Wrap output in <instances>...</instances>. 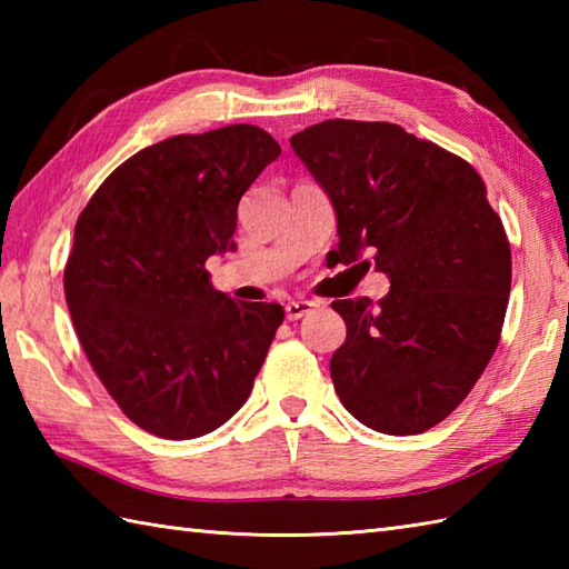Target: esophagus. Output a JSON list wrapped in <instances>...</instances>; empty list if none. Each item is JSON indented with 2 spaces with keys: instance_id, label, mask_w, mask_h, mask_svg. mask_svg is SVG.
Instances as JSON below:
<instances>
[{
  "instance_id": "34e87169",
  "label": "esophagus",
  "mask_w": 569,
  "mask_h": 569,
  "mask_svg": "<svg viewBox=\"0 0 569 569\" xmlns=\"http://www.w3.org/2000/svg\"><path fill=\"white\" fill-rule=\"evenodd\" d=\"M316 308H318L316 300H291V303H286V318L300 320L310 316V312H316Z\"/></svg>"
}]
</instances>
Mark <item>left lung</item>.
<instances>
[{
    "instance_id": "left-lung-1",
    "label": "left lung",
    "mask_w": 569,
    "mask_h": 569,
    "mask_svg": "<svg viewBox=\"0 0 569 569\" xmlns=\"http://www.w3.org/2000/svg\"><path fill=\"white\" fill-rule=\"evenodd\" d=\"M291 149L332 202L337 259L377 266L391 283L377 306L332 303L347 325L330 359L337 396L377 432L438 426L487 369L509 306L511 249L485 183L389 122L328 119Z\"/></svg>"
}]
</instances>
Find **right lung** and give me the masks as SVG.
<instances>
[{
    "label": "right lung",
    "mask_w": 569,
    "mask_h": 569,
    "mask_svg": "<svg viewBox=\"0 0 569 569\" xmlns=\"http://www.w3.org/2000/svg\"><path fill=\"white\" fill-rule=\"evenodd\" d=\"M281 147L251 124L178 134L131 156L76 224L66 300L124 416L166 440L217 430L247 403L283 308L214 291L239 200Z\"/></svg>",
    "instance_id": "obj_1"
}]
</instances>
